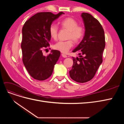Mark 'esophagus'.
I'll list each match as a JSON object with an SVG mask.
<instances>
[{"label": "esophagus", "instance_id": "34e87169", "mask_svg": "<svg viewBox=\"0 0 124 124\" xmlns=\"http://www.w3.org/2000/svg\"><path fill=\"white\" fill-rule=\"evenodd\" d=\"M62 57H63V58H66V57H67V56L66 55H65V54H62Z\"/></svg>", "mask_w": 124, "mask_h": 124}]
</instances>
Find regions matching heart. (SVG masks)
Masks as SVG:
<instances>
[{
  "label": "heart",
  "mask_w": 124,
  "mask_h": 124,
  "mask_svg": "<svg viewBox=\"0 0 124 124\" xmlns=\"http://www.w3.org/2000/svg\"><path fill=\"white\" fill-rule=\"evenodd\" d=\"M62 28L68 31L67 39L66 41H59L54 45V48L62 53H66L73 46V40L75 43H78L83 39L85 34V28L83 26L78 25V22L72 17H66L59 23ZM58 28L52 24L49 28V33L51 38L54 40L57 38Z\"/></svg>",
  "instance_id": "1"
}]
</instances>
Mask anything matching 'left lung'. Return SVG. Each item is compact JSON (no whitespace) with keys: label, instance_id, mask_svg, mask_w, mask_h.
<instances>
[{"label":"left lung","instance_id":"left-lung-1","mask_svg":"<svg viewBox=\"0 0 124 124\" xmlns=\"http://www.w3.org/2000/svg\"><path fill=\"white\" fill-rule=\"evenodd\" d=\"M85 32L83 39L72 52H78L80 58L73 57V64L70 77L78 83H85L94 77L102 62L105 47L104 30L99 22L91 14L83 12Z\"/></svg>","mask_w":124,"mask_h":124}]
</instances>
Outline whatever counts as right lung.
Here are the masks:
<instances>
[{
	"label": "right lung",
	"instance_id": "right-lung-1",
	"mask_svg": "<svg viewBox=\"0 0 124 124\" xmlns=\"http://www.w3.org/2000/svg\"><path fill=\"white\" fill-rule=\"evenodd\" d=\"M62 14L64 13H37L23 26L21 43L22 61L29 74L36 80L43 81L49 78L61 55L59 51L52 50L51 53L44 56L42 50L50 46V26Z\"/></svg>",
	"mask_w": 124,
	"mask_h": 124
}]
</instances>
